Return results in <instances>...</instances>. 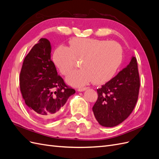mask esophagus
<instances>
[{"instance_id": "obj_1", "label": "esophagus", "mask_w": 159, "mask_h": 159, "mask_svg": "<svg viewBox=\"0 0 159 159\" xmlns=\"http://www.w3.org/2000/svg\"><path fill=\"white\" fill-rule=\"evenodd\" d=\"M88 88L87 87H84V88H79L78 89V91L79 92H83V91H84L85 90H87Z\"/></svg>"}]
</instances>
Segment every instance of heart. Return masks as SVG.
Listing matches in <instances>:
<instances>
[{
	"label": "heart",
	"mask_w": 159,
	"mask_h": 159,
	"mask_svg": "<svg viewBox=\"0 0 159 159\" xmlns=\"http://www.w3.org/2000/svg\"><path fill=\"white\" fill-rule=\"evenodd\" d=\"M76 59H82V68L71 72L67 83L82 87L91 81L101 84L110 80L117 72L123 59V50L116 42L94 38H74L70 48L60 46L53 54V62L62 75L72 70Z\"/></svg>",
	"instance_id": "obj_1"
}]
</instances>
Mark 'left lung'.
I'll use <instances>...</instances> for the list:
<instances>
[{
	"instance_id": "1",
	"label": "left lung",
	"mask_w": 159,
	"mask_h": 159,
	"mask_svg": "<svg viewBox=\"0 0 159 159\" xmlns=\"http://www.w3.org/2000/svg\"><path fill=\"white\" fill-rule=\"evenodd\" d=\"M140 89L136 58L101 88L93 111L97 121L104 127H114L130 115L137 102Z\"/></svg>"
}]
</instances>
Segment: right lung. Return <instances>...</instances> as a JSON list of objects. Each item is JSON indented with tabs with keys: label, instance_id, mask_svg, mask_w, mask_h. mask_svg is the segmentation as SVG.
<instances>
[{
	"label": "right lung",
	"instance_id": "obj_1",
	"mask_svg": "<svg viewBox=\"0 0 159 159\" xmlns=\"http://www.w3.org/2000/svg\"><path fill=\"white\" fill-rule=\"evenodd\" d=\"M51 50L50 41L41 38L24 59L19 79L27 106L44 121H50L58 115L69 97L75 93L58 75Z\"/></svg>",
	"mask_w": 159,
	"mask_h": 159
}]
</instances>
